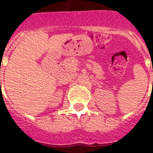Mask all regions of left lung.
<instances>
[{
    "mask_svg": "<svg viewBox=\"0 0 153 153\" xmlns=\"http://www.w3.org/2000/svg\"><path fill=\"white\" fill-rule=\"evenodd\" d=\"M152 71H153V70H152Z\"/></svg>",
    "mask_w": 153,
    "mask_h": 153,
    "instance_id": "obj_1",
    "label": "left lung"
}]
</instances>
